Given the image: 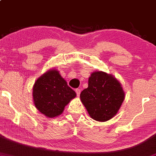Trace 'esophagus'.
Segmentation results:
<instances>
[{"mask_svg": "<svg viewBox=\"0 0 156 156\" xmlns=\"http://www.w3.org/2000/svg\"><path fill=\"white\" fill-rule=\"evenodd\" d=\"M75 91H76V95H77L78 97L80 96V92H81V91H80V88H76V89L75 90Z\"/></svg>", "mask_w": 156, "mask_h": 156, "instance_id": "esophagus-1", "label": "esophagus"}]
</instances>
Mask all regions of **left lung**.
Wrapping results in <instances>:
<instances>
[{
	"instance_id": "obj_1",
	"label": "left lung",
	"mask_w": 156,
	"mask_h": 156,
	"mask_svg": "<svg viewBox=\"0 0 156 156\" xmlns=\"http://www.w3.org/2000/svg\"><path fill=\"white\" fill-rule=\"evenodd\" d=\"M125 98L120 82L113 75L96 71L88 78V86L80 94V100L88 115L97 121L105 122L117 115Z\"/></svg>"
}]
</instances>
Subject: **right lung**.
Returning <instances> with one entry per match:
<instances>
[{
  "instance_id": "obj_1",
  "label": "right lung",
  "mask_w": 156,
  "mask_h": 156,
  "mask_svg": "<svg viewBox=\"0 0 156 156\" xmlns=\"http://www.w3.org/2000/svg\"><path fill=\"white\" fill-rule=\"evenodd\" d=\"M76 96L75 91L54 68L40 76L33 85V103L47 118H56L62 114L65 105Z\"/></svg>"
}]
</instances>
